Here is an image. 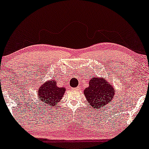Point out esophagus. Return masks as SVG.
<instances>
[{"label":"esophagus","instance_id":"esophagus-1","mask_svg":"<svg viewBox=\"0 0 149 149\" xmlns=\"http://www.w3.org/2000/svg\"><path fill=\"white\" fill-rule=\"evenodd\" d=\"M74 90H80V87H77L76 88H74Z\"/></svg>","mask_w":149,"mask_h":149}]
</instances>
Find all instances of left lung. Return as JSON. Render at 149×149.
<instances>
[{
    "instance_id": "left-lung-1",
    "label": "left lung",
    "mask_w": 149,
    "mask_h": 149,
    "mask_svg": "<svg viewBox=\"0 0 149 149\" xmlns=\"http://www.w3.org/2000/svg\"><path fill=\"white\" fill-rule=\"evenodd\" d=\"M115 94L114 87L105 78L95 76L91 78L89 86L84 90V95L88 103L97 109L107 106L111 102Z\"/></svg>"
}]
</instances>
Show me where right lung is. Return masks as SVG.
Wrapping results in <instances>:
<instances>
[{
  "mask_svg": "<svg viewBox=\"0 0 149 149\" xmlns=\"http://www.w3.org/2000/svg\"><path fill=\"white\" fill-rule=\"evenodd\" d=\"M55 80L52 79L44 83L38 89L39 101H41V105H49L55 107L64 95L66 89L63 87H58Z\"/></svg>",
  "mask_w": 149,
  "mask_h": 149,
  "instance_id": "right-lung-1",
  "label": "right lung"
}]
</instances>
